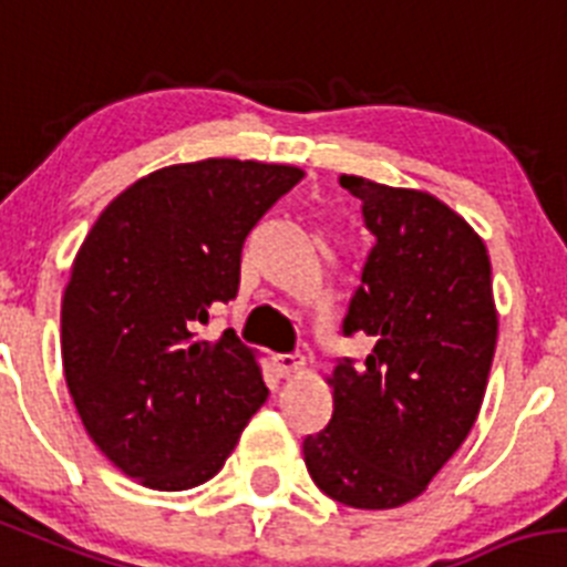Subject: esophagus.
Wrapping results in <instances>:
<instances>
[{"label": "esophagus", "instance_id": "1", "mask_svg": "<svg viewBox=\"0 0 567 567\" xmlns=\"http://www.w3.org/2000/svg\"><path fill=\"white\" fill-rule=\"evenodd\" d=\"M300 365H303V357H300V354H278V357H275V368H278L280 377H289V373L298 371Z\"/></svg>", "mask_w": 567, "mask_h": 567}]
</instances>
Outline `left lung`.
Masks as SVG:
<instances>
[{
  "instance_id": "obj_1",
  "label": "left lung",
  "mask_w": 567,
  "mask_h": 567,
  "mask_svg": "<svg viewBox=\"0 0 567 567\" xmlns=\"http://www.w3.org/2000/svg\"><path fill=\"white\" fill-rule=\"evenodd\" d=\"M362 202L373 247L342 334L373 340L340 357L334 413L303 439L311 481L351 508H396L427 489L484 402L497 342L492 264L477 233L422 190L340 176Z\"/></svg>"
}]
</instances>
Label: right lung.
Returning <instances> with one entry per match:
<instances>
[{"label":"right lung","mask_w":567,"mask_h":567,"mask_svg":"<svg viewBox=\"0 0 567 567\" xmlns=\"http://www.w3.org/2000/svg\"><path fill=\"white\" fill-rule=\"evenodd\" d=\"M300 179L252 159L171 165L123 190L78 249L61 303L66 388L101 453L148 489L210 481L267 399L236 331H196L236 298L249 230Z\"/></svg>","instance_id":"right-lung-1"}]
</instances>
